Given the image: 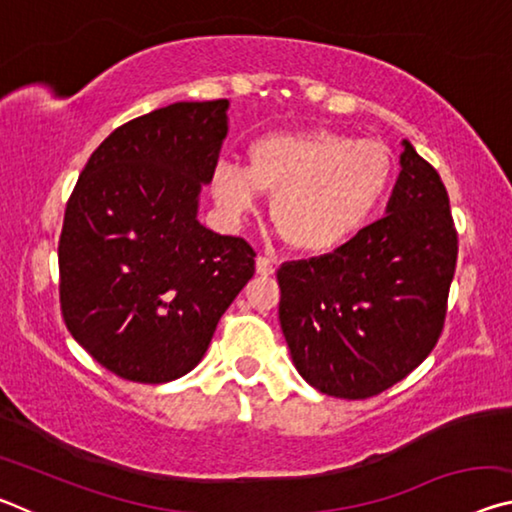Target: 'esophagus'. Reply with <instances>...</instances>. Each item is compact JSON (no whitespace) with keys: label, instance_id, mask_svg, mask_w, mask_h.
I'll return each mask as SVG.
<instances>
[{"label":"esophagus","instance_id":"1","mask_svg":"<svg viewBox=\"0 0 512 512\" xmlns=\"http://www.w3.org/2000/svg\"><path fill=\"white\" fill-rule=\"evenodd\" d=\"M255 268H257L259 275H273L275 273V259L259 255L257 262H255Z\"/></svg>","mask_w":512,"mask_h":512}]
</instances>
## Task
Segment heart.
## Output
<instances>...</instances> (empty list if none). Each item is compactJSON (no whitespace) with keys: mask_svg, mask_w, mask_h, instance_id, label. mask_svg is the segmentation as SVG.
I'll use <instances>...</instances> for the list:
<instances>
[{"mask_svg":"<svg viewBox=\"0 0 512 512\" xmlns=\"http://www.w3.org/2000/svg\"><path fill=\"white\" fill-rule=\"evenodd\" d=\"M246 167L219 162L210 192L225 221L255 214L273 194L271 219L298 253L325 255L366 228L391 187V151L377 140H352L327 128L271 133L246 151Z\"/></svg>","mask_w":512,"mask_h":512,"instance_id":"heart-1","label":"heart"}]
</instances>
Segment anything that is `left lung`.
I'll list each match as a JSON object with an SVG mask.
<instances>
[{
    "label": "left lung",
    "instance_id": "1",
    "mask_svg": "<svg viewBox=\"0 0 512 512\" xmlns=\"http://www.w3.org/2000/svg\"><path fill=\"white\" fill-rule=\"evenodd\" d=\"M386 216L334 253L277 271L280 325L293 366L316 391L366 400L436 348L458 255L438 171L402 142Z\"/></svg>",
    "mask_w": 512,
    "mask_h": 512
}]
</instances>
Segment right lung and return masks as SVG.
Listing matches in <instances>:
<instances>
[{
  "label": "right lung",
  "mask_w": 512,
  "mask_h": 512,
  "mask_svg": "<svg viewBox=\"0 0 512 512\" xmlns=\"http://www.w3.org/2000/svg\"><path fill=\"white\" fill-rule=\"evenodd\" d=\"M228 99L178 101L112 131L67 201L58 241L69 334L117 377L164 384L198 366L255 250L198 223Z\"/></svg>",
  "instance_id": "add662e5"
}]
</instances>
